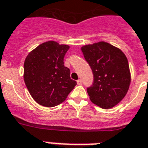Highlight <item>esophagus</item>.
Masks as SVG:
<instances>
[{"instance_id":"obj_1","label":"esophagus","mask_w":148,"mask_h":148,"mask_svg":"<svg viewBox=\"0 0 148 148\" xmlns=\"http://www.w3.org/2000/svg\"><path fill=\"white\" fill-rule=\"evenodd\" d=\"M77 84H78V85H81V84H82V80H81L80 79L77 80Z\"/></svg>"}]
</instances>
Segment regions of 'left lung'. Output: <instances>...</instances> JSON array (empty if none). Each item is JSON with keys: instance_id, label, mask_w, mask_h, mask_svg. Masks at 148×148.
Instances as JSON below:
<instances>
[{"instance_id": "8db88e82", "label": "left lung", "mask_w": 148, "mask_h": 148, "mask_svg": "<svg viewBox=\"0 0 148 148\" xmlns=\"http://www.w3.org/2000/svg\"><path fill=\"white\" fill-rule=\"evenodd\" d=\"M81 50L94 75L92 86L87 87L90 99L101 108H112L124 98L130 87L128 60L120 49L104 41Z\"/></svg>"}]
</instances>
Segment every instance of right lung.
Wrapping results in <instances>:
<instances>
[{
	"instance_id": "right-lung-1",
	"label": "right lung",
	"mask_w": 148,
	"mask_h": 148,
	"mask_svg": "<svg viewBox=\"0 0 148 148\" xmlns=\"http://www.w3.org/2000/svg\"><path fill=\"white\" fill-rule=\"evenodd\" d=\"M69 45L47 41L29 53L24 62V81L34 101L44 107L64 101L76 82L64 65Z\"/></svg>"
}]
</instances>
